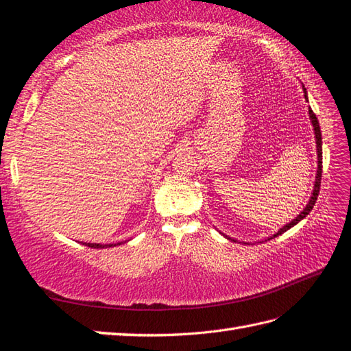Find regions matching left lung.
Masks as SVG:
<instances>
[{
  "mask_svg": "<svg viewBox=\"0 0 351 351\" xmlns=\"http://www.w3.org/2000/svg\"><path fill=\"white\" fill-rule=\"evenodd\" d=\"M303 95H305V99H306V102H308V93H306V88L303 87ZM309 120H311V123H313V129H314V136H315V147H317V174H315V182H314V189H313V192H311V197H309V201H308V204L305 206V208L302 210V212L294 217V219L290 222V223H285L282 228H279L278 230V232H275L274 236H270V237H267L266 239V241L267 240H270V239H274V237H278V236H281L282 232H285L287 230H290L291 227H294L295 223H299L302 219H305V217L309 215V212L311 210H313V207L315 206V201H317V197H318V192H320V183H322V168H323V149H322V130H320V124H318V120H317V117H315V114L313 112V110H311L309 108ZM225 236V234H223ZM227 237L228 240H232V241H236L234 239H231L230 236H225ZM246 245V243H245Z\"/></svg>",
  "mask_w": 351,
  "mask_h": 351,
  "instance_id": "1",
  "label": "left lung"
}]
</instances>
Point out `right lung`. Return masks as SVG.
I'll return each instance as SVG.
<instances>
[{
	"mask_svg": "<svg viewBox=\"0 0 351 351\" xmlns=\"http://www.w3.org/2000/svg\"><path fill=\"white\" fill-rule=\"evenodd\" d=\"M121 243H110V245H102V243H85V246L88 247H95V249H105V247H112V246H119Z\"/></svg>",
	"mask_w": 351,
	"mask_h": 351,
	"instance_id": "obj_1",
	"label": "right lung"
}]
</instances>
